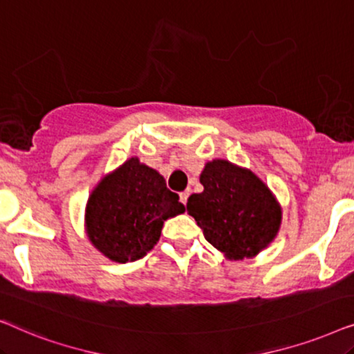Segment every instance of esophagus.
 I'll use <instances>...</instances> for the list:
<instances>
[{"label": "esophagus", "mask_w": 354, "mask_h": 354, "mask_svg": "<svg viewBox=\"0 0 354 354\" xmlns=\"http://www.w3.org/2000/svg\"><path fill=\"white\" fill-rule=\"evenodd\" d=\"M188 196H190V190H185L180 193V203H183V205H187L188 201Z\"/></svg>", "instance_id": "esophagus-1"}]
</instances>
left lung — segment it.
<instances>
[{"mask_svg":"<svg viewBox=\"0 0 354 354\" xmlns=\"http://www.w3.org/2000/svg\"><path fill=\"white\" fill-rule=\"evenodd\" d=\"M200 182L205 190L188 198L187 211L214 248L241 259L258 254L272 241L282 214L254 174L216 159L206 164Z\"/></svg>","mask_w":354,"mask_h":354,"instance_id":"obj_1","label":"left lung"}]
</instances>
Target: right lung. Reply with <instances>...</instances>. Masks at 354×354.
I'll return each mask as SVG.
<instances>
[{
	"mask_svg": "<svg viewBox=\"0 0 354 354\" xmlns=\"http://www.w3.org/2000/svg\"><path fill=\"white\" fill-rule=\"evenodd\" d=\"M185 206L154 169L130 158L104 177L86 206V232L109 259L130 263L156 245L164 221Z\"/></svg>",
	"mask_w": 354,
	"mask_h": 354,
	"instance_id": "right-lung-1",
	"label": "right lung"
}]
</instances>
